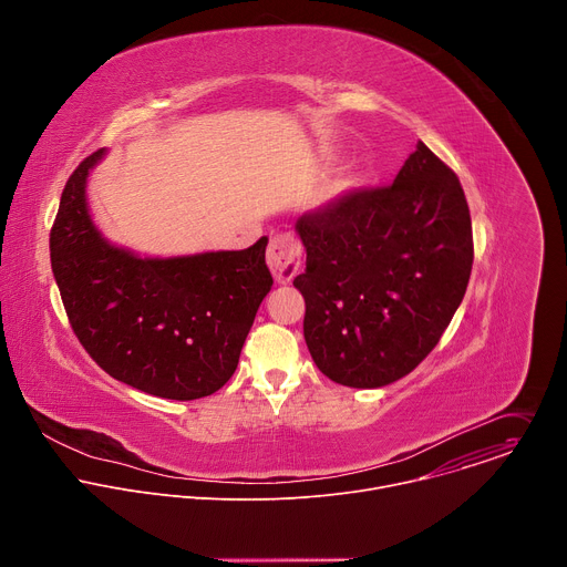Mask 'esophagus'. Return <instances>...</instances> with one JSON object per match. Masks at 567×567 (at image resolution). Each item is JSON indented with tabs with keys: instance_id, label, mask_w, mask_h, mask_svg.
Listing matches in <instances>:
<instances>
[{
	"instance_id": "obj_1",
	"label": "esophagus",
	"mask_w": 567,
	"mask_h": 567,
	"mask_svg": "<svg viewBox=\"0 0 567 567\" xmlns=\"http://www.w3.org/2000/svg\"><path fill=\"white\" fill-rule=\"evenodd\" d=\"M267 265L278 282L285 285L293 280L302 265V251L298 239L291 233H278L271 237L267 249Z\"/></svg>"
}]
</instances>
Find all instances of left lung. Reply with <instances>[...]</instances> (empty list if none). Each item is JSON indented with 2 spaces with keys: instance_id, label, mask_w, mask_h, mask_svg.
Segmentation results:
<instances>
[{
  "instance_id": "left-lung-1",
  "label": "left lung",
  "mask_w": 567,
  "mask_h": 567,
  "mask_svg": "<svg viewBox=\"0 0 567 567\" xmlns=\"http://www.w3.org/2000/svg\"><path fill=\"white\" fill-rule=\"evenodd\" d=\"M307 262L293 287L302 332L328 379L381 388L440 343L473 265L457 175L422 141L390 186L354 188L296 221Z\"/></svg>"
}]
</instances>
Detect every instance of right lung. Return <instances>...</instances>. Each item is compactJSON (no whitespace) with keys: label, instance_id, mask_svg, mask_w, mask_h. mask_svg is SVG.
Instances as JSON below:
<instances>
[{"label":"right lung","instance_id":"add662e5","mask_svg":"<svg viewBox=\"0 0 567 567\" xmlns=\"http://www.w3.org/2000/svg\"><path fill=\"white\" fill-rule=\"evenodd\" d=\"M103 154L71 173L51 226V269L69 326L110 377L164 399L208 396L233 377L274 285L267 237L245 251L168 260L112 247L85 199Z\"/></svg>","mask_w":567,"mask_h":567}]
</instances>
